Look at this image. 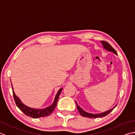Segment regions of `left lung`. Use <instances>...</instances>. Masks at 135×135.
Returning a JSON list of instances; mask_svg holds the SVG:
<instances>
[{"mask_svg": "<svg viewBox=\"0 0 135 135\" xmlns=\"http://www.w3.org/2000/svg\"><path fill=\"white\" fill-rule=\"evenodd\" d=\"M102 44L103 46V47H104V49H105L106 50H107L108 51H113V52L114 53H115V54H117V52L111 46L108 44V42H105V41H101ZM76 107H77V109H78V111L79 112V113L82 116V117H87V118H100V117H105L107 115H108V114L110 113L111 111H113L114 110V108H115L116 107V105L115 106V107H114L113 108H111V110H108L107 111H105L104 112V113H101V114H90V113H87V112L85 111L84 110H82V109L79 107V106L78 105V104H77V103L76 102Z\"/></svg>", "mask_w": 135, "mask_h": 135, "instance_id": "8db88e82", "label": "left lung"}]
</instances>
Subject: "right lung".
<instances>
[{"label":"right lung","mask_w":135,"mask_h":135,"mask_svg":"<svg viewBox=\"0 0 135 135\" xmlns=\"http://www.w3.org/2000/svg\"><path fill=\"white\" fill-rule=\"evenodd\" d=\"M12 89H13V94L14 101H15L17 106L18 107V108L20 109V110L22 112H23L25 115L28 117H32L33 118H41V117H45L49 116L50 114H51V113H53L54 108H55L56 107L57 101H58L59 96L60 93H61V91L62 89L61 88L58 91V92H57L56 94L52 105H50L49 107H48L45 109H41V110H40V109H34L24 105L23 103L21 102V100H20L18 97L16 95V94L14 93L13 87H12Z\"/></svg>","instance_id":"right-lung-1"}]
</instances>
